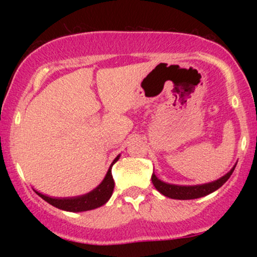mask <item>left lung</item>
I'll use <instances>...</instances> for the list:
<instances>
[{
	"mask_svg": "<svg viewBox=\"0 0 257 257\" xmlns=\"http://www.w3.org/2000/svg\"><path fill=\"white\" fill-rule=\"evenodd\" d=\"M234 167L232 168L231 172H228L225 176L220 178L219 180L214 182H209V184L204 185H198V186H179V185H170L166 184V182L161 181L155 174H152V184L156 187V190L159 191L162 194H164L166 197L173 199H196L200 198V197H204L206 194L214 192L217 188H220L227 180L229 179V176L232 175Z\"/></svg>",
	"mask_w": 257,
	"mask_h": 257,
	"instance_id": "obj_1",
	"label": "left lung"
}]
</instances>
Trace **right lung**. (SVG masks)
Listing matches in <instances>:
<instances>
[{
	"mask_svg": "<svg viewBox=\"0 0 257 257\" xmlns=\"http://www.w3.org/2000/svg\"><path fill=\"white\" fill-rule=\"evenodd\" d=\"M118 158L119 156L114 158V161L112 162L111 166H113V164L118 161ZM113 187H114V181L113 179H112L111 167H110V169H108V172L106 174L105 179L102 180L101 184H100L95 190H93L89 193L84 194V196L72 197V198H52V197L44 196V194L37 192V191H35V192H36L41 198L46 200L47 203H49V204L55 206V208L61 209V210L77 213V211L91 210V209H95V208H99V206L104 205L112 196Z\"/></svg>",
	"mask_w": 257,
	"mask_h": 257,
	"instance_id": "right-lung-1",
	"label": "right lung"
}]
</instances>
